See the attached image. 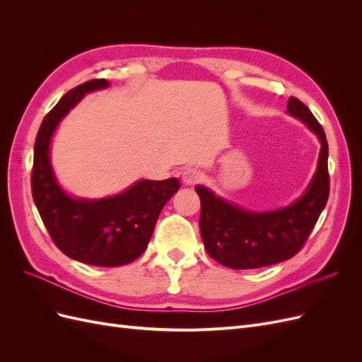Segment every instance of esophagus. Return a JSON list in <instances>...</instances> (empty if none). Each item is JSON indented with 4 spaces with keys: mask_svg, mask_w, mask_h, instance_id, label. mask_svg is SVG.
Listing matches in <instances>:
<instances>
[{
    "mask_svg": "<svg viewBox=\"0 0 362 362\" xmlns=\"http://www.w3.org/2000/svg\"><path fill=\"white\" fill-rule=\"evenodd\" d=\"M204 180V173L194 168H189L182 172V182L185 185H194Z\"/></svg>",
    "mask_w": 362,
    "mask_h": 362,
    "instance_id": "1",
    "label": "esophagus"
}]
</instances>
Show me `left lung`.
I'll use <instances>...</instances> for the list:
<instances>
[{
    "label": "left lung",
    "instance_id": "8db88e82",
    "mask_svg": "<svg viewBox=\"0 0 362 362\" xmlns=\"http://www.w3.org/2000/svg\"><path fill=\"white\" fill-rule=\"evenodd\" d=\"M287 112L308 125L322 144L319 166L302 198L276 211L252 213L217 198L202 185L196 187L201 198L199 229L204 246L208 255L226 267L258 269L294 257L303 247L329 198L325 131L298 98L290 96Z\"/></svg>",
    "mask_w": 362,
    "mask_h": 362
}]
</instances>
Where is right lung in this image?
Wrapping results in <instances>:
<instances>
[{
	"mask_svg": "<svg viewBox=\"0 0 362 362\" xmlns=\"http://www.w3.org/2000/svg\"><path fill=\"white\" fill-rule=\"evenodd\" d=\"M104 78L74 87L42 120L35 144L31 193L52 242L72 259L84 264L117 267L144 254L161 208L181 187L177 178L141 180L112 198L75 199L62 190L49 163L51 137L63 116L96 89Z\"/></svg>",
	"mask_w": 362,
	"mask_h": 362,
	"instance_id": "right-lung-1",
	"label": "right lung"
}]
</instances>
